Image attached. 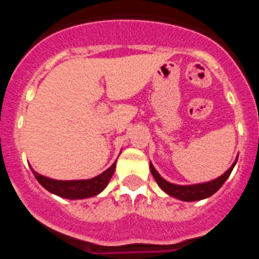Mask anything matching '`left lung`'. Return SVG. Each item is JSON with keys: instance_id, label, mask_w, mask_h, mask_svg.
Segmentation results:
<instances>
[{"instance_id": "left-lung-1", "label": "left lung", "mask_w": 259, "mask_h": 259, "mask_svg": "<svg viewBox=\"0 0 259 259\" xmlns=\"http://www.w3.org/2000/svg\"><path fill=\"white\" fill-rule=\"evenodd\" d=\"M236 157L235 162L232 163V166L228 168L223 175L218 176L217 179H212L210 182H205V183H200V184H191V185H179V184H174V183L167 182L166 179H163L159 172L154 168L153 163L150 162V171H152V175L154 176L155 182H157L158 187L167 193L171 197H175L180 201H187V202H192V201H200V200H205V198L210 197L215 192H218L219 188H221L222 185L224 184V182L228 179V176L231 175L232 172L233 167L236 164L237 162Z\"/></svg>"}]
</instances>
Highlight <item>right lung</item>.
<instances>
[{"label":"right lung","mask_w":259,"mask_h":259,"mask_svg":"<svg viewBox=\"0 0 259 259\" xmlns=\"http://www.w3.org/2000/svg\"><path fill=\"white\" fill-rule=\"evenodd\" d=\"M115 164L116 161L102 174L95 176L92 179L85 180L50 179V178L36 172L32 167L31 168L37 182L50 193L59 196L62 198H68V200H85V198L95 197L106 188L114 171H115Z\"/></svg>","instance_id":"obj_1"}]
</instances>
